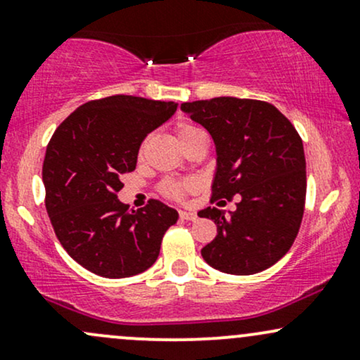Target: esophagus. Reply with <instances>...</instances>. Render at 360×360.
Masks as SVG:
<instances>
[{
  "label": "esophagus",
  "instance_id": "obj_1",
  "mask_svg": "<svg viewBox=\"0 0 360 360\" xmlns=\"http://www.w3.org/2000/svg\"><path fill=\"white\" fill-rule=\"evenodd\" d=\"M179 217L183 218V220H188V221H194L198 218V214L194 212H186V210H181L179 212Z\"/></svg>",
  "mask_w": 360,
  "mask_h": 360
}]
</instances>
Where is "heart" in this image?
I'll return each mask as SVG.
<instances>
[{
  "mask_svg": "<svg viewBox=\"0 0 360 360\" xmlns=\"http://www.w3.org/2000/svg\"><path fill=\"white\" fill-rule=\"evenodd\" d=\"M198 131H201L200 128L188 125V123H183V125L177 127V139H179L181 146L188 142L193 135H196ZM196 188V183L193 179H184V181H166L162 184V193L166 194L167 198H172V200H179L184 194L191 193L193 189Z\"/></svg>",
  "mask_w": 360,
  "mask_h": 360,
  "instance_id": "heart-1",
  "label": "heart"
}]
</instances>
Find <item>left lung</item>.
Returning a JSON list of instances; mask_svg holds the SVG:
<instances>
[{"mask_svg": "<svg viewBox=\"0 0 360 360\" xmlns=\"http://www.w3.org/2000/svg\"><path fill=\"white\" fill-rule=\"evenodd\" d=\"M181 110L203 125L217 148L213 196L240 203L225 214L198 212L217 225V237L201 249L213 269L250 276L291 249L307 198V160L301 137L274 105L240 98L183 103Z\"/></svg>", "mask_w": 360, "mask_h": 360, "instance_id": "left-lung-1", "label": "left lung"}]
</instances>
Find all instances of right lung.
Instances as JSON below:
<instances>
[{
  "label": "right lung",
  "mask_w": 360,
  "mask_h": 360,
  "mask_svg": "<svg viewBox=\"0 0 360 360\" xmlns=\"http://www.w3.org/2000/svg\"><path fill=\"white\" fill-rule=\"evenodd\" d=\"M174 101L117 96L88 101L53 131L44 159L45 208L65 252L103 278H130L159 257L179 214L150 200L128 210L122 177L137 166L140 143L176 113Z\"/></svg>",
  "instance_id": "1"
}]
</instances>
